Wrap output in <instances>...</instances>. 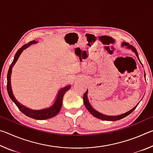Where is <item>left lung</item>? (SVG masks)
Masks as SVG:
<instances>
[{
    "label": "left lung",
    "mask_w": 153,
    "mask_h": 153,
    "mask_svg": "<svg viewBox=\"0 0 153 153\" xmlns=\"http://www.w3.org/2000/svg\"><path fill=\"white\" fill-rule=\"evenodd\" d=\"M121 46H126V48L132 51L134 53L136 54L137 58H138V59L140 61L139 56H138V52H137L136 49L134 48L132 45H130L128 43H127L126 42H122V44H121ZM140 63L142 64L140 61ZM144 77L146 78V75H145V73H144ZM88 90H87L86 93H85L84 96H83V100H84V103L85 107H86V108L88 110L89 112L91 113L92 115L94 116V117H97L98 119H100V120H104V121H114L120 120H121V119L126 117V116H128V115H129V114H130L131 113H132L133 111L135 110V108L137 107V106L138 105L140 102V101L138 103V104H137L135 106V107L131 108V110L128 111V112H126V113H124L123 114H121V115H105V114H102L101 113L98 112V111L95 110L94 108L92 107V105H90V103L89 100H88Z\"/></svg>",
    "instance_id": "obj_1"
}]
</instances>
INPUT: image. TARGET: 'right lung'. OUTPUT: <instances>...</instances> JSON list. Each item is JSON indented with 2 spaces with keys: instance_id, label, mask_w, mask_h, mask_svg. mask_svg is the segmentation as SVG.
<instances>
[{
  "instance_id": "add662e5",
  "label": "right lung",
  "mask_w": 153,
  "mask_h": 153,
  "mask_svg": "<svg viewBox=\"0 0 153 153\" xmlns=\"http://www.w3.org/2000/svg\"><path fill=\"white\" fill-rule=\"evenodd\" d=\"M37 42L35 40H32L29 43L25 44L24 46H22L19 50L17 51L16 54L14 56L13 61L12 63L9 67L8 74H7V92H8V94L9 97L11 98V99L13 100V102H15V104L17 105V107L19 108V109L22 111V112L27 117L35 119V120H47V119H50L53 117H55L57 114L59 113V111H60L62 104H63V97L65 92L68 91L69 89H70L71 85H68V86H66L63 88H62L60 90H59V92L57 93V95H56V98L55 100V102L51 105V107L42 108V109L40 110H33L32 108H30L25 106L21 104L16 100V98L14 97L13 93L12 91L11 88V76L12 74V68L15 65V63H16L17 61L19 59V56L22 53V52L24 51L25 49L29 47L33 44H36Z\"/></svg>"
}]
</instances>
